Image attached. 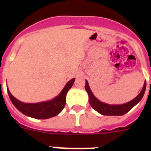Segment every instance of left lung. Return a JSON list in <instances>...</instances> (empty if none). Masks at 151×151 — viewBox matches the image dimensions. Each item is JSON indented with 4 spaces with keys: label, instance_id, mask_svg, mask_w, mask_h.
<instances>
[{
    "label": "left lung",
    "instance_id": "obj_1",
    "mask_svg": "<svg viewBox=\"0 0 151 151\" xmlns=\"http://www.w3.org/2000/svg\"><path fill=\"white\" fill-rule=\"evenodd\" d=\"M85 88L88 94V101L91 107L95 110L96 111L104 116H122L129 111L132 107H134L139 101L142 99L145 90H146V82L144 84V87L137 97H135L133 100L123 104H108L106 103L101 102L97 99V97L93 94L88 82L85 81Z\"/></svg>",
    "mask_w": 151,
    "mask_h": 151
}]
</instances>
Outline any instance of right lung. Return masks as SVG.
Instances as JSON below:
<instances>
[{
  "label": "right lung",
  "mask_w": 151,
  "mask_h": 151,
  "mask_svg": "<svg viewBox=\"0 0 151 151\" xmlns=\"http://www.w3.org/2000/svg\"><path fill=\"white\" fill-rule=\"evenodd\" d=\"M74 81L75 78L69 81L60 93L58 94V96L54 97L50 101H44V102L35 103V104L21 102L12 95L8 88L7 93L13 104L19 111L23 113L24 115L35 119H46L58 115L62 111L66 104V94L68 91L73 86Z\"/></svg>",
  "instance_id": "add662e5"
}]
</instances>
